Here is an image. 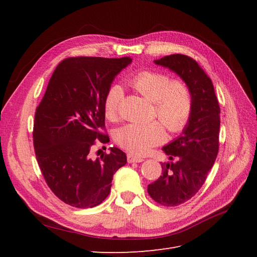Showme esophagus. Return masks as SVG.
<instances>
[{"mask_svg": "<svg viewBox=\"0 0 257 257\" xmlns=\"http://www.w3.org/2000/svg\"><path fill=\"white\" fill-rule=\"evenodd\" d=\"M143 161H144L143 158L137 157V155H134L133 153H128L127 154V162L128 163H141Z\"/></svg>", "mask_w": 257, "mask_h": 257, "instance_id": "1", "label": "esophagus"}]
</instances>
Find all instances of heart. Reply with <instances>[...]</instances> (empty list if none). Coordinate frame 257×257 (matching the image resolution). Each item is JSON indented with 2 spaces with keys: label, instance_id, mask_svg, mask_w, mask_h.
<instances>
[{
  "label": "heart",
  "instance_id": "b5f03b06",
  "mask_svg": "<svg viewBox=\"0 0 257 257\" xmlns=\"http://www.w3.org/2000/svg\"><path fill=\"white\" fill-rule=\"evenodd\" d=\"M130 84L139 94L153 103L154 116L172 133L183 130L192 113L193 98L184 81L170 79L162 72L142 71L130 78ZM124 92L121 85L111 84L104 98V113L108 120H115ZM115 142L126 150L145 154L165 139V132L158 121L128 123L115 132Z\"/></svg>",
  "mask_w": 257,
  "mask_h": 257
}]
</instances>
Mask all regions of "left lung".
Masks as SVG:
<instances>
[{
	"instance_id": "1",
	"label": "left lung",
	"mask_w": 257,
	"mask_h": 257,
	"mask_svg": "<svg viewBox=\"0 0 257 257\" xmlns=\"http://www.w3.org/2000/svg\"><path fill=\"white\" fill-rule=\"evenodd\" d=\"M154 63L176 73L188 84L192 113L182 134L163 147L170 163H162V176L148 185L158 204L174 207L191 199L206 181L219 152L220 106L211 79L195 60L170 54Z\"/></svg>"
}]
</instances>
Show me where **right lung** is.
Segmentation results:
<instances>
[{
  "label": "right lung",
  "instance_id": "obj_1",
  "mask_svg": "<svg viewBox=\"0 0 257 257\" xmlns=\"http://www.w3.org/2000/svg\"><path fill=\"white\" fill-rule=\"evenodd\" d=\"M132 59L77 57L54 69L36 108L33 142L38 165L51 191L65 204L93 208L109 195L113 174L126 164L118 148L92 160L91 147L109 137L104 98L114 77Z\"/></svg>",
  "mask_w": 257,
  "mask_h": 257
}]
</instances>
